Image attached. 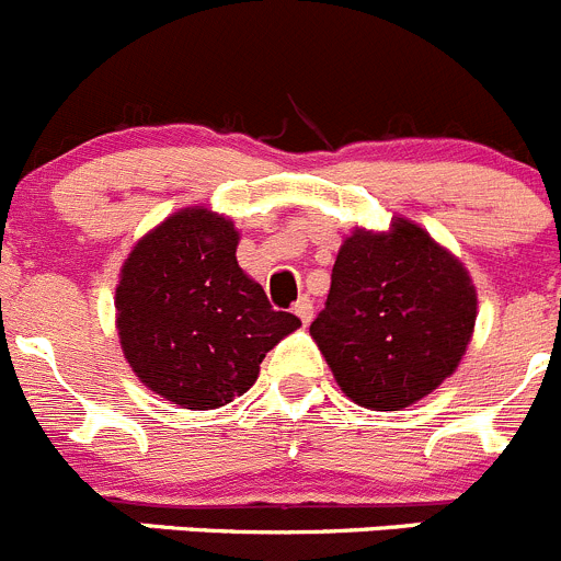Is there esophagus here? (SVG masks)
Segmentation results:
<instances>
[{
  "mask_svg": "<svg viewBox=\"0 0 561 561\" xmlns=\"http://www.w3.org/2000/svg\"><path fill=\"white\" fill-rule=\"evenodd\" d=\"M293 312L301 318V323H310L312 321V301H310V298H307V296L298 298L296 305H293Z\"/></svg>",
  "mask_w": 561,
  "mask_h": 561,
  "instance_id": "esophagus-1",
  "label": "esophagus"
}]
</instances>
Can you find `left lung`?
I'll list each match as a JSON object with an SVG mask.
<instances>
[{"label": "left lung", "instance_id": "1", "mask_svg": "<svg viewBox=\"0 0 561 561\" xmlns=\"http://www.w3.org/2000/svg\"><path fill=\"white\" fill-rule=\"evenodd\" d=\"M357 229L340 245L327 307L310 334L340 390L390 412L421 401L457 370L476 323L468 271L421 227Z\"/></svg>", "mask_w": 561, "mask_h": 561}]
</instances>
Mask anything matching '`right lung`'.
Returning a JSON list of instances; mask_svg holds the SVG:
<instances>
[{"mask_svg": "<svg viewBox=\"0 0 561 561\" xmlns=\"http://www.w3.org/2000/svg\"><path fill=\"white\" fill-rule=\"evenodd\" d=\"M238 232L207 209H182L146 234L115 287L118 334L138 379L185 410L243 396L265 354L301 327L240 271Z\"/></svg>", "mask_w": 561, "mask_h": 561, "instance_id": "add662e5", "label": "right lung"}]
</instances>
